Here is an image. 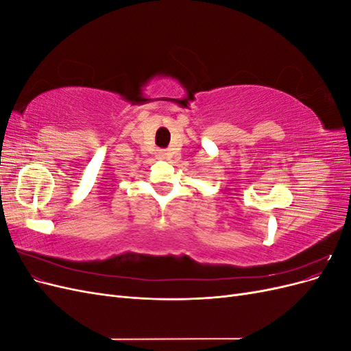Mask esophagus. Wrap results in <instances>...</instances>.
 Masks as SVG:
<instances>
[{
  "instance_id": "obj_1",
  "label": "esophagus",
  "mask_w": 351,
  "mask_h": 351,
  "mask_svg": "<svg viewBox=\"0 0 351 351\" xmlns=\"http://www.w3.org/2000/svg\"><path fill=\"white\" fill-rule=\"evenodd\" d=\"M158 158L159 159H167L168 158V152L167 151H159L158 152Z\"/></svg>"
}]
</instances>
